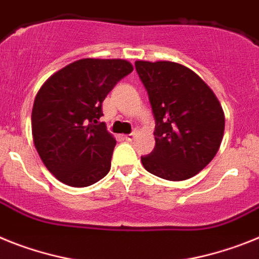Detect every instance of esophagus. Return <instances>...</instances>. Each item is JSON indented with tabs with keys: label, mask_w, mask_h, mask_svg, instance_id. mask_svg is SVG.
Here are the masks:
<instances>
[{
	"label": "esophagus",
	"mask_w": 259,
	"mask_h": 259,
	"mask_svg": "<svg viewBox=\"0 0 259 259\" xmlns=\"http://www.w3.org/2000/svg\"><path fill=\"white\" fill-rule=\"evenodd\" d=\"M124 139H125V140H128V141L134 140V139H135V132H132V134H130V135H125Z\"/></svg>",
	"instance_id": "34e87169"
}]
</instances>
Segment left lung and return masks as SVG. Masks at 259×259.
<instances>
[{
  "instance_id": "obj_1",
  "label": "left lung",
  "mask_w": 259,
  "mask_h": 259,
  "mask_svg": "<svg viewBox=\"0 0 259 259\" xmlns=\"http://www.w3.org/2000/svg\"><path fill=\"white\" fill-rule=\"evenodd\" d=\"M156 127L145 170L167 181L189 180L212 161L224 135L218 98L193 70L171 61H136Z\"/></svg>"
}]
</instances>
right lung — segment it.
<instances>
[{"label":"right lung","instance_id":"1","mask_svg":"<svg viewBox=\"0 0 259 259\" xmlns=\"http://www.w3.org/2000/svg\"><path fill=\"white\" fill-rule=\"evenodd\" d=\"M132 70L125 60L82 59L41 86L31 115L32 138L41 161L57 180L86 187L110 171L116 141L98 120L108 93Z\"/></svg>","mask_w":259,"mask_h":259}]
</instances>
